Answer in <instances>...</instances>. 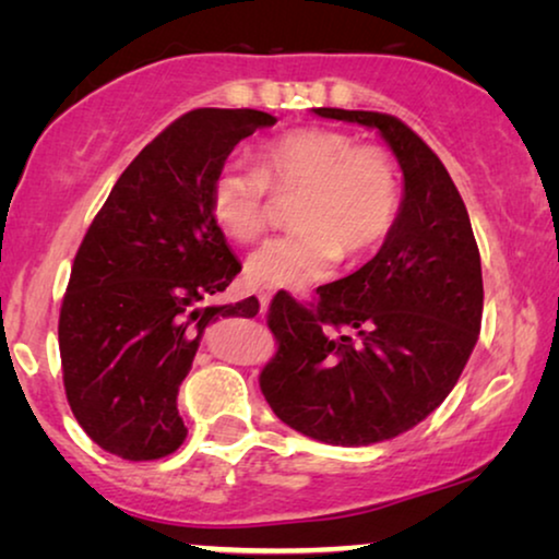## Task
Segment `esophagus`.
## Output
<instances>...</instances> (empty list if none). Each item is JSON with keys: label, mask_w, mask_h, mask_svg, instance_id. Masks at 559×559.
Instances as JSON below:
<instances>
[{"label": "esophagus", "mask_w": 559, "mask_h": 559, "mask_svg": "<svg viewBox=\"0 0 559 559\" xmlns=\"http://www.w3.org/2000/svg\"><path fill=\"white\" fill-rule=\"evenodd\" d=\"M257 297H259V305H262V312H266V308H270V302H272V293L270 289H259Z\"/></svg>", "instance_id": "obj_1"}]
</instances>
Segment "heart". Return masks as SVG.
Here are the masks:
<instances>
[{"label": "heart", "mask_w": 559, "mask_h": 559, "mask_svg": "<svg viewBox=\"0 0 559 559\" xmlns=\"http://www.w3.org/2000/svg\"><path fill=\"white\" fill-rule=\"evenodd\" d=\"M277 195L297 198L293 226L247 259L251 287L305 289L331 277L341 251L356 257L384 239L400 205L392 157L358 147L338 129H295L264 144L259 167L228 163L211 186V213L228 239L247 243L264 231Z\"/></svg>", "instance_id": "obj_1"}]
</instances>
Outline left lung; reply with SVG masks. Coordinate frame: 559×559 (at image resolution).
<instances>
[{
    "mask_svg": "<svg viewBox=\"0 0 559 559\" xmlns=\"http://www.w3.org/2000/svg\"><path fill=\"white\" fill-rule=\"evenodd\" d=\"M377 129L404 175L392 228L371 262L318 287V308L270 305L280 348L259 386L274 415L328 445H373L445 402L484 316V277L468 211L440 157L396 117L316 109Z\"/></svg>",
    "mask_w": 559,
    "mask_h": 559,
    "instance_id": "1",
    "label": "left lung"
}]
</instances>
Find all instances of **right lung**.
<instances>
[{
    "instance_id": "right-lung-1",
    "label": "right lung",
    "mask_w": 559,
    "mask_h": 559,
    "mask_svg": "<svg viewBox=\"0 0 559 559\" xmlns=\"http://www.w3.org/2000/svg\"><path fill=\"white\" fill-rule=\"evenodd\" d=\"M272 124L257 109L182 114L121 173L83 236L58 346L68 404L106 453H175L188 435L178 392L205 325L259 312L257 297L209 302L241 272L211 213V186L236 144Z\"/></svg>"
}]
</instances>
